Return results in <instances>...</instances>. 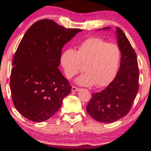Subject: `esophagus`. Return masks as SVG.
I'll use <instances>...</instances> for the list:
<instances>
[{"label":"esophagus","instance_id":"esophagus-1","mask_svg":"<svg viewBox=\"0 0 151 151\" xmlns=\"http://www.w3.org/2000/svg\"><path fill=\"white\" fill-rule=\"evenodd\" d=\"M79 87H77V86H72V91H79Z\"/></svg>","mask_w":151,"mask_h":151}]
</instances>
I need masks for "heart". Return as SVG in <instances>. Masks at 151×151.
I'll use <instances>...</instances> for the list:
<instances>
[{
    "mask_svg": "<svg viewBox=\"0 0 151 151\" xmlns=\"http://www.w3.org/2000/svg\"><path fill=\"white\" fill-rule=\"evenodd\" d=\"M121 59L120 47L100 37H91L82 41L77 50L63 52L60 61L68 79L84 70L86 73L77 79L80 85L97 87L107 86L114 80L119 71Z\"/></svg>",
    "mask_w": 151,
    "mask_h": 151,
    "instance_id": "heart-1",
    "label": "heart"
}]
</instances>
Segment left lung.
Wrapping results in <instances>:
<instances>
[{"label":"left lung","instance_id":"1","mask_svg":"<svg viewBox=\"0 0 151 151\" xmlns=\"http://www.w3.org/2000/svg\"><path fill=\"white\" fill-rule=\"evenodd\" d=\"M116 33L121 50L120 68L114 80L104 89L93 93L86 106L87 113L102 123H113L127 115L139 88L136 52L122 30L117 27Z\"/></svg>","mask_w":151,"mask_h":151}]
</instances>
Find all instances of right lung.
Returning a JSON list of instances; mask_svg holds the SVG:
<instances>
[{"instance_id": "add662e5", "label": "right lung", "mask_w": 151, "mask_h": 151, "mask_svg": "<svg viewBox=\"0 0 151 151\" xmlns=\"http://www.w3.org/2000/svg\"><path fill=\"white\" fill-rule=\"evenodd\" d=\"M80 31L44 19L22 38L12 62L10 87L15 109L28 120H47L71 92L72 86L58 67L62 47Z\"/></svg>"}]
</instances>
